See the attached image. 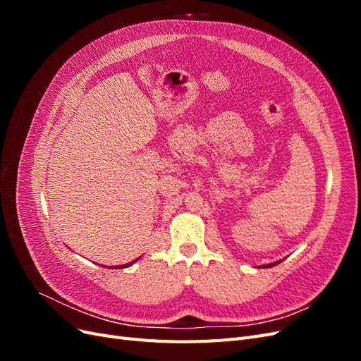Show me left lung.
Wrapping results in <instances>:
<instances>
[{
  "instance_id": "8db88e82",
  "label": "left lung",
  "mask_w": 361,
  "mask_h": 361,
  "mask_svg": "<svg viewBox=\"0 0 361 361\" xmlns=\"http://www.w3.org/2000/svg\"><path fill=\"white\" fill-rule=\"evenodd\" d=\"M276 264H279V262H274V264H269V265H267V267H268V268H269V267H274Z\"/></svg>"
}]
</instances>
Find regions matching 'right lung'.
I'll return each mask as SVG.
<instances>
[{"instance_id": "obj_1", "label": "right lung", "mask_w": 361, "mask_h": 361, "mask_svg": "<svg viewBox=\"0 0 361 361\" xmlns=\"http://www.w3.org/2000/svg\"><path fill=\"white\" fill-rule=\"evenodd\" d=\"M137 260H138V259H135L134 262H137ZM134 262H130V264H125V265H118L117 268H126V267H129V265H133V264H134Z\"/></svg>"}]
</instances>
